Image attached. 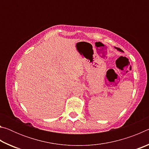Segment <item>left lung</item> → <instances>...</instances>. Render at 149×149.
I'll return each mask as SVG.
<instances>
[{
    "label": "left lung",
    "instance_id": "obj_1",
    "mask_svg": "<svg viewBox=\"0 0 149 149\" xmlns=\"http://www.w3.org/2000/svg\"><path fill=\"white\" fill-rule=\"evenodd\" d=\"M114 48H115L116 49H117V50H118V51H120V52H123L122 49H119V48H116V47H114Z\"/></svg>",
    "mask_w": 149,
    "mask_h": 149
}]
</instances>
